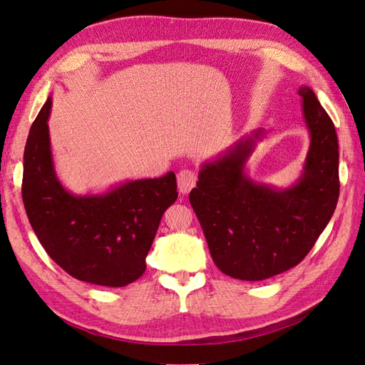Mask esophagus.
<instances>
[{
	"mask_svg": "<svg viewBox=\"0 0 365 365\" xmlns=\"http://www.w3.org/2000/svg\"><path fill=\"white\" fill-rule=\"evenodd\" d=\"M176 180H178L180 192L182 195H187L196 184V173L192 169H182L180 170L178 176H176Z\"/></svg>",
	"mask_w": 365,
	"mask_h": 365,
	"instance_id": "esophagus-1",
	"label": "esophagus"
}]
</instances>
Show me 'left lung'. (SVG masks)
I'll return each instance as SVG.
<instances>
[{
  "label": "left lung",
  "instance_id": "1",
  "mask_svg": "<svg viewBox=\"0 0 365 365\" xmlns=\"http://www.w3.org/2000/svg\"><path fill=\"white\" fill-rule=\"evenodd\" d=\"M311 137L303 173L288 189L251 180L245 164L267 137L252 130L205 161L189 200L216 267L233 279L259 282L294 268L312 250L339 196L335 126L309 86H300Z\"/></svg>",
  "mask_w": 365,
  "mask_h": 365
}]
</instances>
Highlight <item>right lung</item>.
I'll return each instance as SVG.
<instances>
[{"mask_svg":"<svg viewBox=\"0 0 365 365\" xmlns=\"http://www.w3.org/2000/svg\"><path fill=\"white\" fill-rule=\"evenodd\" d=\"M47 98L29 132L23 201L41 245L74 279L120 288L141 277L163 213L178 197L175 173L74 195L54 170Z\"/></svg>","mask_w":365,"mask_h":365,"instance_id":"obj_1","label":"right lung"}]
</instances>
